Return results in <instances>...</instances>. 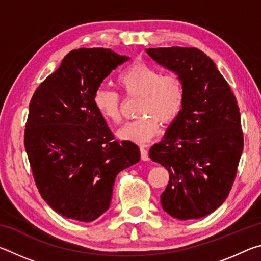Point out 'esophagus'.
<instances>
[{
    "label": "esophagus",
    "instance_id": "1",
    "mask_svg": "<svg viewBox=\"0 0 261 261\" xmlns=\"http://www.w3.org/2000/svg\"><path fill=\"white\" fill-rule=\"evenodd\" d=\"M139 149H140V158H141V160L148 161L149 160V156H148L147 149L145 148V146H143V145H141V146L139 147Z\"/></svg>",
    "mask_w": 261,
    "mask_h": 261
}]
</instances>
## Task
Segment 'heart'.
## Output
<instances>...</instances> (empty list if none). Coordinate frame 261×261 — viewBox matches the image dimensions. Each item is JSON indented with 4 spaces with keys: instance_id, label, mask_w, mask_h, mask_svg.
Masks as SVG:
<instances>
[{
    "instance_id": "heart-1",
    "label": "heart",
    "mask_w": 261,
    "mask_h": 261,
    "mask_svg": "<svg viewBox=\"0 0 261 261\" xmlns=\"http://www.w3.org/2000/svg\"><path fill=\"white\" fill-rule=\"evenodd\" d=\"M116 83L125 96H140L137 108L139 117L117 132L122 140L147 143L159 134L161 123L170 124L182 112L185 91L178 74L161 73L159 69L138 61L120 72ZM93 105L106 121L120 124L121 99L116 92L98 87L93 93Z\"/></svg>"
}]
</instances>
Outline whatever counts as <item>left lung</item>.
Listing matches in <instances>:
<instances>
[{"instance_id": "8db88e82", "label": "left lung", "mask_w": 261, "mask_h": 261, "mask_svg": "<svg viewBox=\"0 0 261 261\" xmlns=\"http://www.w3.org/2000/svg\"><path fill=\"white\" fill-rule=\"evenodd\" d=\"M159 64L178 74L185 100L179 116L149 158L166 168L162 208L178 220L200 219L227 199L244 146L235 95L214 62L197 48H148Z\"/></svg>"}]
</instances>
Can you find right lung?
Instances as JSON below:
<instances>
[{
    "label": "right lung",
    "mask_w": 261,
    "mask_h": 261,
    "mask_svg": "<svg viewBox=\"0 0 261 261\" xmlns=\"http://www.w3.org/2000/svg\"><path fill=\"white\" fill-rule=\"evenodd\" d=\"M127 60L105 48L71 50L30 101L24 146L34 182L67 219H98L109 208L117 174L140 160L138 146L115 139L93 105L94 91Z\"/></svg>",
    "instance_id": "1"
}]
</instances>
